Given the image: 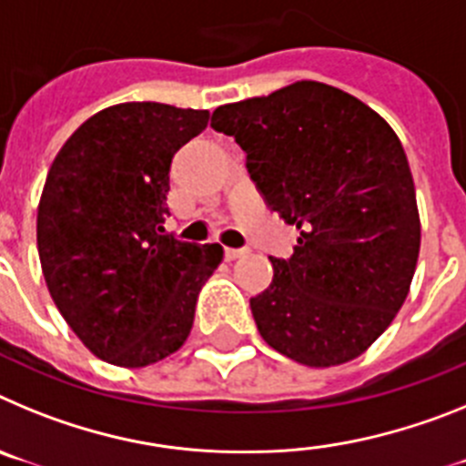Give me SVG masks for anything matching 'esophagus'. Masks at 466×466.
<instances>
[{
	"mask_svg": "<svg viewBox=\"0 0 466 466\" xmlns=\"http://www.w3.org/2000/svg\"><path fill=\"white\" fill-rule=\"evenodd\" d=\"M224 254H226V258H228V261H233V258H238V257H242V254H247V249H240V247H226Z\"/></svg>",
	"mask_w": 466,
	"mask_h": 466,
	"instance_id": "obj_1",
	"label": "esophagus"
}]
</instances>
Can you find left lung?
Here are the masks:
<instances>
[{"label": "left lung", "mask_w": 466, "mask_h": 466, "mask_svg": "<svg viewBox=\"0 0 466 466\" xmlns=\"http://www.w3.org/2000/svg\"><path fill=\"white\" fill-rule=\"evenodd\" d=\"M266 203L299 228L273 282L249 299L263 340L299 364L355 360L392 324L420 254L413 175L371 106L319 81L214 109Z\"/></svg>", "instance_id": "8db88e82"}]
</instances>
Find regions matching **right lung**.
<instances>
[{
    "label": "right lung",
    "mask_w": 466,
    "mask_h": 466,
    "mask_svg": "<svg viewBox=\"0 0 466 466\" xmlns=\"http://www.w3.org/2000/svg\"><path fill=\"white\" fill-rule=\"evenodd\" d=\"M208 109L123 102L90 116L57 151L36 212L51 299L95 357L139 369L182 348L221 245L166 233L172 158Z\"/></svg>",
    "instance_id": "1"
}]
</instances>
